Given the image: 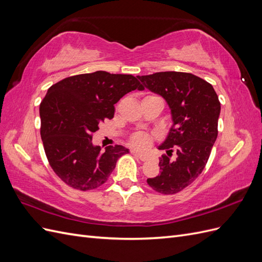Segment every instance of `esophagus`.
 I'll return each mask as SVG.
<instances>
[{"label": "esophagus", "mask_w": 262, "mask_h": 262, "mask_svg": "<svg viewBox=\"0 0 262 262\" xmlns=\"http://www.w3.org/2000/svg\"><path fill=\"white\" fill-rule=\"evenodd\" d=\"M134 154H136V155H138V157L140 158V160L141 161H143V162H145V161H147V156L146 155H144V154H142V153H136V152H133Z\"/></svg>", "instance_id": "34e87169"}]
</instances>
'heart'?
<instances>
[{
    "label": "heart",
    "mask_w": 262,
    "mask_h": 262,
    "mask_svg": "<svg viewBox=\"0 0 262 262\" xmlns=\"http://www.w3.org/2000/svg\"><path fill=\"white\" fill-rule=\"evenodd\" d=\"M131 143L133 144V146H136L137 148L140 149H144L146 147H148V145L150 144V138L147 136L146 133H137L134 134L131 139Z\"/></svg>",
    "instance_id": "1"
}]
</instances>
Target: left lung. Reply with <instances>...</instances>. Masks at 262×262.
Returning <instances> with one entry per match:
<instances>
[{"instance_id": "obj_1", "label": "left lung", "mask_w": 262, "mask_h": 262, "mask_svg": "<svg viewBox=\"0 0 262 262\" xmlns=\"http://www.w3.org/2000/svg\"><path fill=\"white\" fill-rule=\"evenodd\" d=\"M144 87L160 95L170 109L172 124L158 146L167 155L160 157V175L147 178L155 191L173 194L200 175L217 138L221 104L213 86L191 73L157 72L138 76ZM172 149L177 158L170 160Z\"/></svg>"}]
</instances>
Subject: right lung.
Listing matches in <instances>:
<instances>
[{
    "label": "right lung",
    "mask_w": 262,
    "mask_h": 262,
    "mask_svg": "<svg viewBox=\"0 0 262 262\" xmlns=\"http://www.w3.org/2000/svg\"><path fill=\"white\" fill-rule=\"evenodd\" d=\"M136 90L144 87L133 75L97 71L67 77L47 92L39 109L40 134L50 166L67 185L82 191L101 186L118 158L129 153L122 145H94L93 133L114 118L115 104Z\"/></svg>",
    "instance_id": "1"
}]
</instances>
